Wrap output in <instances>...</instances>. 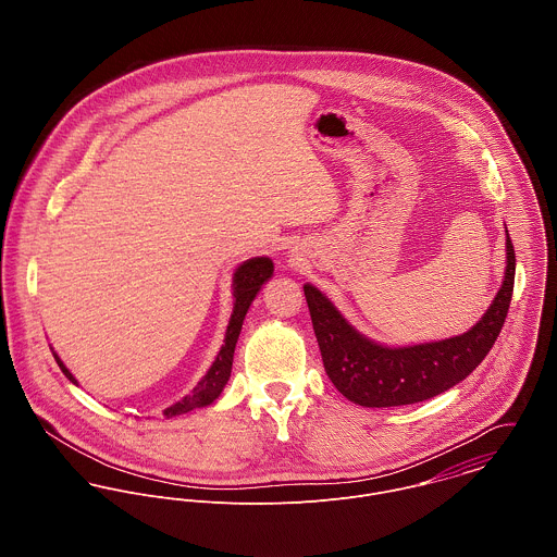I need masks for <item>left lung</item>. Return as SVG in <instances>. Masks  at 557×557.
<instances>
[{
	"label": "left lung",
	"mask_w": 557,
	"mask_h": 557,
	"mask_svg": "<svg viewBox=\"0 0 557 557\" xmlns=\"http://www.w3.org/2000/svg\"><path fill=\"white\" fill-rule=\"evenodd\" d=\"M515 248L506 230L504 281L468 332L418 345H382L358 332L315 285H305L323 369L336 391L362 407H397L437 397L463 382L491 351L510 307Z\"/></svg>",
	"instance_id": "left-lung-1"
}]
</instances>
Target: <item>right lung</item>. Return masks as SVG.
Returning <instances> with one entry per match:
<instances>
[{
  "label": "right lung",
  "mask_w": 557,
  "mask_h": 557,
  "mask_svg": "<svg viewBox=\"0 0 557 557\" xmlns=\"http://www.w3.org/2000/svg\"><path fill=\"white\" fill-rule=\"evenodd\" d=\"M274 274V263L270 257H252L242 261L236 272H234V281H232V289H234V311L227 323V332H225V343L221 347V351L216 354L212 367L208 369V373L201 377V382L173 405H169L162 416L171 418V416H182L188 413L197 407H208L212 405L216 398L221 397L223 388L227 386L230 377H232V364H234V351H236V343H238L239 332H242V323L244 318L252 305V300L257 298V294L261 292V287L272 278ZM53 351V349H51ZM53 358L58 362V367L62 369V373L75 384L79 386V382L75 380V375L66 369V364L62 362V358L53 351Z\"/></svg>",
  "instance_id": "right-lung-1"
}]
</instances>
